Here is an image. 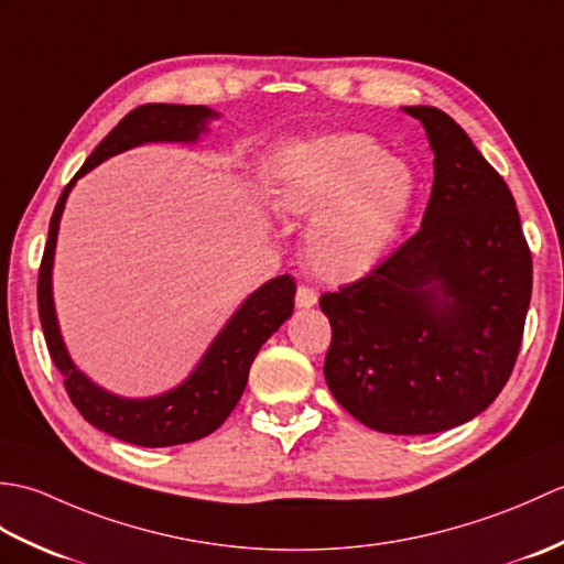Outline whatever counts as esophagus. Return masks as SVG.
I'll return each mask as SVG.
<instances>
[{
    "mask_svg": "<svg viewBox=\"0 0 564 564\" xmlns=\"http://www.w3.org/2000/svg\"><path fill=\"white\" fill-rule=\"evenodd\" d=\"M295 305L297 307H315L317 305V291L310 289V285H297Z\"/></svg>",
    "mask_w": 564,
    "mask_h": 564,
    "instance_id": "obj_1",
    "label": "esophagus"
}]
</instances>
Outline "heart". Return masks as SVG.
I'll return each instance as SVG.
<instances>
[{
	"mask_svg": "<svg viewBox=\"0 0 564 564\" xmlns=\"http://www.w3.org/2000/svg\"><path fill=\"white\" fill-rule=\"evenodd\" d=\"M279 208L310 218L305 254L327 281H351L386 259L416 200V178L370 135L293 142L273 164Z\"/></svg>",
	"mask_w": 564,
	"mask_h": 564,
	"instance_id": "1",
	"label": "heart"
}]
</instances>
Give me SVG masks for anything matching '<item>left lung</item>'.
Wrapping results in <instances>:
<instances>
[{
  "mask_svg": "<svg viewBox=\"0 0 564 564\" xmlns=\"http://www.w3.org/2000/svg\"><path fill=\"white\" fill-rule=\"evenodd\" d=\"M434 186L422 227L364 279L319 297L327 386L382 434H438L497 400L517 364L533 261L517 200L465 130L434 106Z\"/></svg>",
  "mask_w": 564,
  "mask_h": 564,
  "instance_id": "left-lung-1",
  "label": "left lung"
}]
</instances>
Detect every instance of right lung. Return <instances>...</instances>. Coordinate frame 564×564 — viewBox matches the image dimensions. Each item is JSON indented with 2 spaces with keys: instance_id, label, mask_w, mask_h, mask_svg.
I'll list each match as a JSON object with an SVG mask.
<instances>
[{
  "instance_id": "obj_1",
  "label": "right lung",
  "mask_w": 564,
  "mask_h": 564,
  "mask_svg": "<svg viewBox=\"0 0 564 564\" xmlns=\"http://www.w3.org/2000/svg\"><path fill=\"white\" fill-rule=\"evenodd\" d=\"M210 118H218V113L206 109V106L182 104H145L130 111L99 142V148L89 154L82 170L59 194L39 271V315L45 344L55 368L65 378V390L72 404L77 406L79 414L91 426L145 448H164L198 441L213 434L230 416L247 388L249 368L254 364L261 344L273 332H279V327L293 313L295 281L293 275L283 273L251 293L218 337L213 339L210 349L200 358L194 373L178 388L145 400L118 398V394L94 386L72 364L65 341L59 337L53 305V257L57 227L59 218H63L65 200L79 176L104 160L113 158V154L138 148L142 142H196Z\"/></svg>"
}]
</instances>
